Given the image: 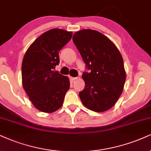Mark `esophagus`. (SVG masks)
Instances as JSON below:
<instances>
[{
    "label": "esophagus",
    "mask_w": 151,
    "mask_h": 151,
    "mask_svg": "<svg viewBox=\"0 0 151 151\" xmlns=\"http://www.w3.org/2000/svg\"><path fill=\"white\" fill-rule=\"evenodd\" d=\"M69 78H70V80L71 81H75V80H76L77 79V78H76V77H71V76H70V77H69Z\"/></svg>",
    "instance_id": "obj_1"
}]
</instances>
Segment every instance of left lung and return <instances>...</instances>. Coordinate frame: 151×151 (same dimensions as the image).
Returning <instances> with one entry per match:
<instances>
[{
	"label": "left lung",
	"mask_w": 151,
	"mask_h": 151,
	"mask_svg": "<svg viewBox=\"0 0 151 151\" xmlns=\"http://www.w3.org/2000/svg\"><path fill=\"white\" fill-rule=\"evenodd\" d=\"M73 41L90 70L82 76L85 83L79 92L82 103L95 112L108 111L118 100L125 83L122 55L109 38L95 30L77 31Z\"/></svg>",
	"instance_id": "8db88e82"
}]
</instances>
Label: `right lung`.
Masks as SVG:
<instances>
[{"label":"right lung","instance_id":"1","mask_svg":"<svg viewBox=\"0 0 151 151\" xmlns=\"http://www.w3.org/2000/svg\"><path fill=\"white\" fill-rule=\"evenodd\" d=\"M73 33L63 29L49 30L28 48L22 64L23 87L39 111L52 113L60 109L70 87L69 79L53 70L59 64V51Z\"/></svg>","mask_w":151,"mask_h":151}]
</instances>
